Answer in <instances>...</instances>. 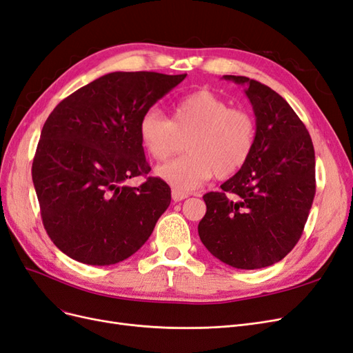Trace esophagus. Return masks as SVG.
<instances>
[{
    "mask_svg": "<svg viewBox=\"0 0 353 353\" xmlns=\"http://www.w3.org/2000/svg\"><path fill=\"white\" fill-rule=\"evenodd\" d=\"M187 197H188L187 193H181V191L172 190V200H174V201H181V200H184V199H187Z\"/></svg>",
    "mask_w": 353,
    "mask_h": 353,
    "instance_id": "34e87169",
    "label": "esophagus"
}]
</instances>
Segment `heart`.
I'll use <instances>...</instances> for the list:
<instances>
[{
    "label": "heart",
    "instance_id": "obj_1",
    "mask_svg": "<svg viewBox=\"0 0 353 353\" xmlns=\"http://www.w3.org/2000/svg\"><path fill=\"white\" fill-rule=\"evenodd\" d=\"M185 141L187 154L156 169V175L174 190L187 193L216 174L231 176L248 163L256 144V121L250 112L230 108V103L209 90L179 100L168 117L159 109L147 110L138 123V135L147 154L156 162L166 160Z\"/></svg>",
    "mask_w": 353,
    "mask_h": 353
}]
</instances>
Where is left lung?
Masks as SVG:
<instances>
[{"label": "left lung", "mask_w": 353, "mask_h": 353, "mask_svg": "<svg viewBox=\"0 0 353 353\" xmlns=\"http://www.w3.org/2000/svg\"><path fill=\"white\" fill-rule=\"evenodd\" d=\"M222 78L244 87L258 134L248 163L203 196L199 236L221 262L259 270L280 262L302 236L315 196L314 144L280 94L245 77Z\"/></svg>", "instance_id": "1"}]
</instances>
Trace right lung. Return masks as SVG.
Segmentation results:
<instances>
[{"mask_svg":"<svg viewBox=\"0 0 353 353\" xmlns=\"http://www.w3.org/2000/svg\"><path fill=\"white\" fill-rule=\"evenodd\" d=\"M187 74L112 72L70 94L41 131L32 181L47 234L69 258L113 265L152 236L170 203L163 179L125 181L150 172L138 135L141 116Z\"/></svg>","mask_w":353,"mask_h":353,"instance_id":"right-lung-1","label":"right lung"}]
</instances>
